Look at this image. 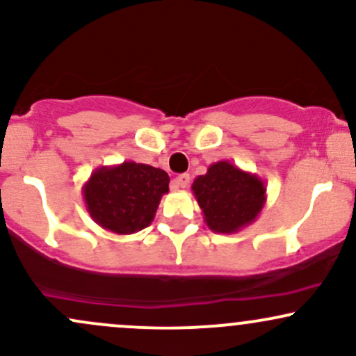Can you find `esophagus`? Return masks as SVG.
Masks as SVG:
<instances>
[{"label": "esophagus", "instance_id": "obj_1", "mask_svg": "<svg viewBox=\"0 0 356 356\" xmlns=\"http://www.w3.org/2000/svg\"><path fill=\"white\" fill-rule=\"evenodd\" d=\"M189 182H191L189 174H181L179 177L174 179V186L175 187H182V189H186V187L189 186Z\"/></svg>", "mask_w": 356, "mask_h": 356}]
</instances>
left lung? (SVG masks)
Returning <instances> with one entry per match:
<instances>
[{"mask_svg":"<svg viewBox=\"0 0 356 356\" xmlns=\"http://www.w3.org/2000/svg\"><path fill=\"white\" fill-rule=\"evenodd\" d=\"M191 189L208 228L222 235L252 225L267 201V187L259 175L228 160L211 163L204 175L194 179Z\"/></svg>","mask_w":356,"mask_h":356,"instance_id":"8db88e82","label":"left lung"}]
</instances>
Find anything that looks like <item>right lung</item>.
Returning a JSON list of instances; mask_svg holds the SVG:
<instances>
[{"instance_id":"obj_1","label":"right lung","mask_w":356,"mask_h":356,"mask_svg":"<svg viewBox=\"0 0 356 356\" xmlns=\"http://www.w3.org/2000/svg\"><path fill=\"white\" fill-rule=\"evenodd\" d=\"M169 182L165 170L131 160L97 167L83 186L86 209L106 232L131 235L154 221Z\"/></svg>"}]
</instances>
